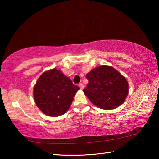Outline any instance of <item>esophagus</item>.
Here are the masks:
<instances>
[{
  "mask_svg": "<svg viewBox=\"0 0 159 159\" xmlns=\"http://www.w3.org/2000/svg\"><path fill=\"white\" fill-rule=\"evenodd\" d=\"M79 87L80 88V90H83V88H84V86H83V83H80V84L79 85Z\"/></svg>",
  "mask_w": 159,
  "mask_h": 159,
  "instance_id": "1",
  "label": "esophagus"
}]
</instances>
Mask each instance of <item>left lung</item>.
<instances>
[{"label":"left lung","instance_id":"left-lung-1","mask_svg":"<svg viewBox=\"0 0 159 159\" xmlns=\"http://www.w3.org/2000/svg\"><path fill=\"white\" fill-rule=\"evenodd\" d=\"M85 95L98 108L111 110L124 102L128 95V80L114 67L101 65L86 74Z\"/></svg>","mask_w":159,"mask_h":159}]
</instances>
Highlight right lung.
I'll use <instances>...</instances> for the list:
<instances>
[{"label":"right lung","mask_w":159,"mask_h":159,"mask_svg":"<svg viewBox=\"0 0 159 159\" xmlns=\"http://www.w3.org/2000/svg\"><path fill=\"white\" fill-rule=\"evenodd\" d=\"M79 87L56 68L43 73L34 88V102L41 111L49 116L63 115L70 108Z\"/></svg>","instance_id":"obj_1"}]
</instances>
